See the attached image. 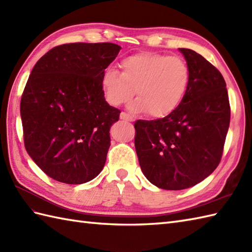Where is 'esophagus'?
Here are the masks:
<instances>
[{"label": "esophagus", "mask_w": 252, "mask_h": 252, "mask_svg": "<svg viewBox=\"0 0 252 252\" xmlns=\"http://www.w3.org/2000/svg\"><path fill=\"white\" fill-rule=\"evenodd\" d=\"M120 119L121 120H125V121H133V118L131 115L126 114V112H121L120 114Z\"/></svg>", "instance_id": "1"}]
</instances>
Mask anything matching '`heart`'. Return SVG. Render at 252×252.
<instances>
[{"instance_id": "obj_1", "label": "heart", "mask_w": 252, "mask_h": 252, "mask_svg": "<svg viewBox=\"0 0 252 252\" xmlns=\"http://www.w3.org/2000/svg\"><path fill=\"white\" fill-rule=\"evenodd\" d=\"M121 73L107 69L101 89L112 106L130 105L134 112H148L153 118L170 115L181 105L189 88L190 71L184 60L158 53H140L120 63Z\"/></svg>"}]
</instances>
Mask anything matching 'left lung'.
Wrapping results in <instances>:
<instances>
[{
	"mask_svg": "<svg viewBox=\"0 0 252 252\" xmlns=\"http://www.w3.org/2000/svg\"><path fill=\"white\" fill-rule=\"evenodd\" d=\"M189 67L185 98L157 120L135 122V149L146 179L180 190L208 178L221 161L229 126L228 94L221 72L189 49H179Z\"/></svg>",
	"mask_w": 252,
	"mask_h": 252,
	"instance_id": "1",
	"label": "left lung"
}]
</instances>
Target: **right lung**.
Listing matches in <instances>:
<instances>
[{
	"instance_id": "right-lung-1",
	"label": "right lung",
	"mask_w": 252,
	"mask_h": 252,
	"mask_svg": "<svg viewBox=\"0 0 252 252\" xmlns=\"http://www.w3.org/2000/svg\"><path fill=\"white\" fill-rule=\"evenodd\" d=\"M120 50L114 43L63 44L32 69L20 101L24 142L50 178L82 184L103 170L120 110L107 103L100 81Z\"/></svg>"
}]
</instances>
